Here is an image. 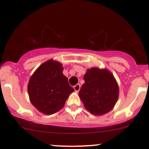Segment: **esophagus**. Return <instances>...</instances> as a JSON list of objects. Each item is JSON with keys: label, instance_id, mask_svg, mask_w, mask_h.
Segmentation results:
<instances>
[{"label": "esophagus", "instance_id": "34e87169", "mask_svg": "<svg viewBox=\"0 0 149 149\" xmlns=\"http://www.w3.org/2000/svg\"><path fill=\"white\" fill-rule=\"evenodd\" d=\"M73 88H74L75 91H76V92H79L80 89V84H77L75 85L74 87H73Z\"/></svg>", "mask_w": 149, "mask_h": 149}]
</instances>
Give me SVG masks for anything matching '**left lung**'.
Listing matches in <instances>:
<instances>
[{
	"label": "left lung",
	"mask_w": 149,
	"mask_h": 149,
	"mask_svg": "<svg viewBox=\"0 0 149 149\" xmlns=\"http://www.w3.org/2000/svg\"><path fill=\"white\" fill-rule=\"evenodd\" d=\"M79 97L91 113L104 115L113 108L118 97V86L111 73L98 68L88 69Z\"/></svg>",
	"instance_id": "left-lung-1"
}]
</instances>
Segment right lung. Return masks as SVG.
<instances>
[{
    "label": "right lung",
    "instance_id": "right-lung-1",
    "mask_svg": "<svg viewBox=\"0 0 149 149\" xmlns=\"http://www.w3.org/2000/svg\"><path fill=\"white\" fill-rule=\"evenodd\" d=\"M62 71L61 64L50 59L40 65L31 77L29 95L39 111L48 115L59 111L74 91Z\"/></svg>",
    "mask_w": 149,
    "mask_h": 149
}]
</instances>
